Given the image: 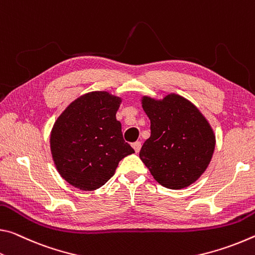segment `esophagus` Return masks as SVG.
Here are the masks:
<instances>
[{"mask_svg":"<svg viewBox=\"0 0 255 255\" xmlns=\"http://www.w3.org/2000/svg\"><path fill=\"white\" fill-rule=\"evenodd\" d=\"M132 147H133V149L135 150V152H139L140 149H141V142H140V141H135V142L132 143Z\"/></svg>","mask_w":255,"mask_h":255,"instance_id":"esophagus-1","label":"esophagus"}]
</instances>
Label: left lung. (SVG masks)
<instances>
[{"label":"left lung","instance_id":"left-lung-1","mask_svg":"<svg viewBox=\"0 0 255 255\" xmlns=\"http://www.w3.org/2000/svg\"><path fill=\"white\" fill-rule=\"evenodd\" d=\"M150 120L149 139L140 158L156 181L168 189L191 185L207 169L216 139L209 123L189 100L168 95L161 102L143 97Z\"/></svg>","mask_w":255,"mask_h":255}]
</instances>
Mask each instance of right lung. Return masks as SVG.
<instances>
[{
  "mask_svg": "<svg viewBox=\"0 0 255 255\" xmlns=\"http://www.w3.org/2000/svg\"><path fill=\"white\" fill-rule=\"evenodd\" d=\"M121 99L105 91L81 96L62 113L51 133L54 162L62 177L82 191L103 186L124 157L134 152L116 120Z\"/></svg>",
  "mask_w": 255,
  "mask_h": 255,
  "instance_id": "1",
  "label": "right lung"
}]
</instances>
